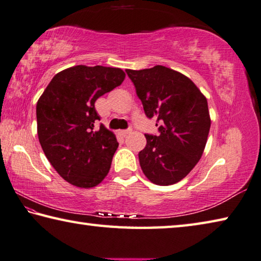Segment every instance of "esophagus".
Segmentation results:
<instances>
[{
  "label": "esophagus",
  "mask_w": 261,
  "mask_h": 261,
  "mask_svg": "<svg viewBox=\"0 0 261 261\" xmlns=\"http://www.w3.org/2000/svg\"><path fill=\"white\" fill-rule=\"evenodd\" d=\"M132 133V128H128V129H123V130H120V134L122 136H126L127 134H130Z\"/></svg>",
  "instance_id": "34e87169"
}]
</instances>
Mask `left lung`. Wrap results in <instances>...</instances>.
Listing matches in <instances>:
<instances>
[{"label": "left lung", "mask_w": 261, "mask_h": 261, "mask_svg": "<svg viewBox=\"0 0 261 261\" xmlns=\"http://www.w3.org/2000/svg\"><path fill=\"white\" fill-rule=\"evenodd\" d=\"M149 119H157L158 135L145 134L139 152L144 175L158 186H170L189 174L202 157L211 119L207 100L189 77L157 65L126 70Z\"/></svg>", "instance_id": "1"}]
</instances>
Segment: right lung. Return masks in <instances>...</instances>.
<instances>
[{
	"label": "right lung",
	"mask_w": 261,
	"mask_h": 261,
	"mask_svg": "<svg viewBox=\"0 0 261 261\" xmlns=\"http://www.w3.org/2000/svg\"><path fill=\"white\" fill-rule=\"evenodd\" d=\"M125 72L77 65L53 77L36 104L38 136L48 161L64 180L93 188L111 167L119 143L95 109L99 96L120 86Z\"/></svg>",
	"instance_id": "obj_1"
}]
</instances>
